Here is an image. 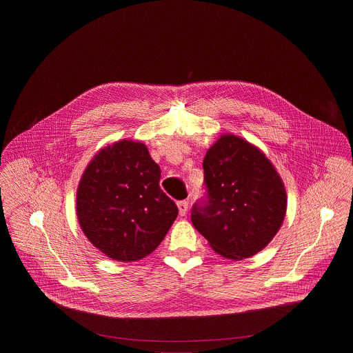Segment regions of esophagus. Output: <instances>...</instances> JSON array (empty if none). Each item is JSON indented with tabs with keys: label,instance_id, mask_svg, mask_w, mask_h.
Instances as JSON below:
<instances>
[{
	"label": "esophagus",
	"instance_id": "1",
	"mask_svg": "<svg viewBox=\"0 0 353 353\" xmlns=\"http://www.w3.org/2000/svg\"><path fill=\"white\" fill-rule=\"evenodd\" d=\"M177 207H179V212L181 216H184L188 211V201L187 199H183V201H179L177 203Z\"/></svg>",
	"mask_w": 353,
	"mask_h": 353
}]
</instances>
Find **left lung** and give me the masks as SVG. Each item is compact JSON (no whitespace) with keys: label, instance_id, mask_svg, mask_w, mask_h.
<instances>
[{"label":"left lung","instance_id":"obj_1","mask_svg":"<svg viewBox=\"0 0 353 353\" xmlns=\"http://www.w3.org/2000/svg\"><path fill=\"white\" fill-rule=\"evenodd\" d=\"M203 168L205 195L191 208L192 225L226 259L257 254L285 218L279 174L260 149L230 134L208 149Z\"/></svg>","mask_w":353,"mask_h":353}]
</instances>
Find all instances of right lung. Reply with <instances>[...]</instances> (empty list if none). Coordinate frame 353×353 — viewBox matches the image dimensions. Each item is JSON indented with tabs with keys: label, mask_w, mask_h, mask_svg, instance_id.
<instances>
[{
	"label": "right lung",
	"mask_w": 353,
	"mask_h": 353,
	"mask_svg": "<svg viewBox=\"0 0 353 353\" xmlns=\"http://www.w3.org/2000/svg\"><path fill=\"white\" fill-rule=\"evenodd\" d=\"M159 181L161 168L142 142L124 139L100 150L77 194L79 225L89 241L116 261L152 253L179 214Z\"/></svg>",
	"instance_id": "right-lung-1"
}]
</instances>
